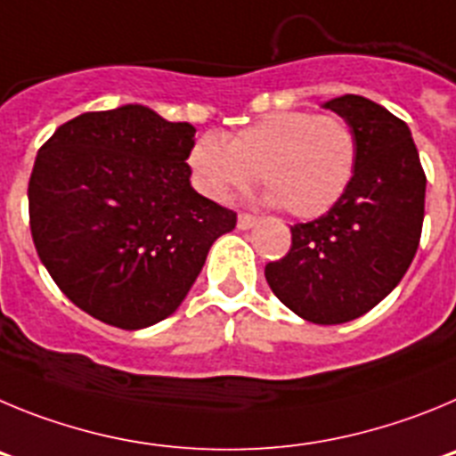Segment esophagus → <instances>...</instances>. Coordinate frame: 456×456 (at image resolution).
I'll use <instances>...</instances> for the list:
<instances>
[{"mask_svg":"<svg viewBox=\"0 0 456 456\" xmlns=\"http://www.w3.org/2000/svg\"><path fill=\"white\" fill-rule=\"evenodd\" d=\"M258 223V218H254V216H248V213H240V216H238V229H252L254 224Z\"/></svg>","mask_w":456,"mask_h":456,"instance_id":"34e87169","label":"esophagus"}]
</instances>
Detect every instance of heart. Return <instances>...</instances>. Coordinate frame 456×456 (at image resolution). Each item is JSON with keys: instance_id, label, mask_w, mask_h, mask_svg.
<instances>
[{"instance_id": "obj_1", "label": "heart", "mask_w": 456, "mask_h": 456, "mask_svg": "<svg viewBox=\"0 0 456 456\" xmlns=\"http://www.w3.org/2000/svg\"><path fill=\"white\" fill-rule=\"evenodd\" d=\"M200 191L227 204L261 182L268 204H284L295 218H318L350 186L356 167V138L338 116L306 110L274 113L245 126L229 141L202 136L188 151Z\"/></svg>"}]
</instances>
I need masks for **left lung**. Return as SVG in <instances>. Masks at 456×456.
I'll use <instances>...</instances> for the list:
<instances>
[{"instance_id":"8db88e82","label":"left lung","mask_w":456,"mask_h":456,"mask_svg":"<svg viewBox=\"0 0 456 456\" xmlns=\"http://www.w3.org/2000/svg\"><path fill=\"white\" fill-rule=\"evenodd\" d=\"M322 109L354 131V177L325 216L290 227V252L265 265V279L299 318L340 325L379 305L411 265L428 179L411 131L391 110L359 95Z\"/></svg>"}]
</instances>
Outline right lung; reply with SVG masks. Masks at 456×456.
I'll list each match as a JSON object with an SVG mask.
<instances>
[{
  "instance_id": "1",
  "label": "right lung",
  "mask_w": 456,
  "mask_h": 456,
  "mask_svg": "<svg viewBox=\"0 0 456 456\" xmlns=\"http://www.w3.org/2000/svg\"><path fill=\"white\" fill-rule=\"evenodd\" d=\"M195 126L142 104L84 113L40 147L28 179L36 249L79 309L145 330L179 309L236 213L191 186Z\"/></svg>"
}]
</instances>
